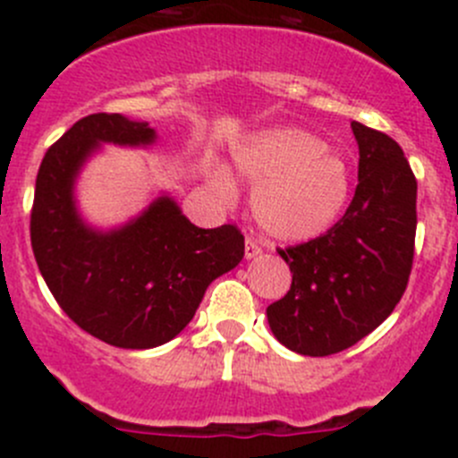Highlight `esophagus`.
I'll return each instance as SVG.
<instances>
[{"label": "esophagus", "instance_id": "obj_1", "mask_svg": "<svg viewBox=\"0 0 458 458\" xmlns=\"http://www.w3.org/2000/svg\"><path fill=\"white\" fill-rule=\"evenodd\" d=\"M261 255V246L252 237H246V259H255Z\"/></svg>", "mask_w": 458, "mask_h": 458}]
</instances>
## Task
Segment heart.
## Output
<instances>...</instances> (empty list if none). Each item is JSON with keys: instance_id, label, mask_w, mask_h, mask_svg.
<instances>
[{"instance_id": "obj_1", "label": "heart", "mask_w": 458, "mask_h": 458, "mask_svg": "<svg viewBox=\"0 0 458 458\" xmlns=\"http://www.w3.org/2000/svg\"><path fill=\"white\" fill-rule=\"evenodd\" d=\"M237 174L252 186L250 208L267 237L301 243L326 234L344 215L352 192V173L344 155L327 148L317 132L299 126H272L234 146ZM224 199L237 195L225 165L212 170Z\"/></svg>"}]
</instances>
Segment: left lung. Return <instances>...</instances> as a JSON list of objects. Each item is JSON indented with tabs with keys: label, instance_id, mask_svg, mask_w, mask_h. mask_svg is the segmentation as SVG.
<instances>
[{
	"label": "left lung",
	"instance_id": "1",
	"mask_svg": "<svg viewBox=\"0 0 458 458\" xmlns=\"http://www.w3.org/2000/svg\"><path fill=\"white\" fill-rule=\"evenodd\" d=\"M359 183L345 215L321 237L279 250L293 285L266 310L293 352L327 357L381 326L408 285L417 234V179L392 137L352 122Z\"/></svg>",
	"mask_w": 458,
	"mask_h": 458
}]
</instances>
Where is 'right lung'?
I'll list each match as a JSON object with an SVG mask.
<instances>
[{
  "mask_svg": "<svg viewBox=\"0 0 458 458\" xmlns=\"http://www.w3.org/2000/svg\"><path fill=\"white\" fill-rule=\"evenodd\" d=\"M155 141L148 122L88 114L48 148L37 173L30 243L41 276L81 330L114 348L148 350L174 339L208 285L237 267L246 248L234 225L197 228L165 192L114 228L81 216L75 183L101 143Z\"/></svg>",
  "mask_w": 458,
  "mask_h": 458,
  "instance_id": "1",
  "label": "right lung"
}]
</instances>
